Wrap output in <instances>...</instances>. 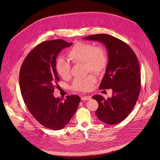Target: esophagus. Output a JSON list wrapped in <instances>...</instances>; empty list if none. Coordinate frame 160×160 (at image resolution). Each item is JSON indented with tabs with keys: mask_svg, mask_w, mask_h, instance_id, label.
<instances>
[{
	"mask_svg": "<svg viewBox=\"0 0 160 160\" xmlns=\"http://www.w3.org/2000/svg\"><path fill=\"white\" fill-rule=\"evenodd\" d=\"M81 99H82V101H88V100L91 99V97L87 96H82Z\"/></svg>",
	"mask_w": 160,
	"mask_h": 160,
	"instance_id": "1",
	"label": "esophagus"
}]
</instances>
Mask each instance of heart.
<instances>
[{
    "label": "heart",
    "instance_id": "1",
    "mask_svg": "<svg viewBox=\"0 0 160 160\" xmlns=\"http://www.w3.org/2000/svg\"><path fill=\"white\" fill-rule=\"evenodd\" d=\"M69 59L73 63H83L86 72L99 73L106 67L107 54L105 48L101 45H94L90 42H78L68 52ZM58 73L63 78H68L71 75V64L63 58H59L56 62ZM96 82L92 75L85 78H76L72 88L78 91H88Z\"/></svg>",
    "mask_w": 160,
    "mask_h": 160
}]
</instances>
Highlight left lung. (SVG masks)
Returning <instances> with one entry per match:
<instances>
[{
    "instance_id": "8db88e82",
    "label": "left lung",
    "mask_w": 160,
    "mask_h": 160,
    "mask_svg": "<svg viewBox=\"0 0 160 160\" xmlns=\"http://www.w3.org/2000/svg\"><path fill=\"white\" fill-rule=\"evenodd\" d=\"M102 42L108 51V62L100 89H112V97L106 99L97 94L95 113L99 120L108 124L119 123L135 106L141 91V72L137 56L122 40L108 34H94L83 38Z\"/></svg>"
}]
</instances>
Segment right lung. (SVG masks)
<instances>
[{
  "label": "right lung",
  "instance_id": "1",
  "mask_svg": "<svg viewBox=\"0 0 160 160\" xmlns=\"http://www.w3.org/2000/svg\"><path fill=\"white\" fill-rule=\"evenodd\" d=\"M72 45L61 39L42 42L27 55L19 71L21 93L29 112L40 124L53 130L61 129L69 122L80 101L77 95L62 100L53 94L59 81L56 57Z\"/></svg>",
  "mask_w": 160,
  "mask_h": 160
}]
</instances>
